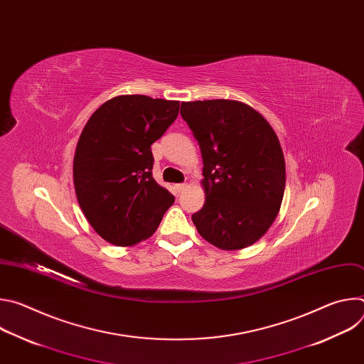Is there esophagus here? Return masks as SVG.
Wrapping results in <instances>:
<instances>
[{
	"label": "esophagus",
	"instance_id": "obj_1",
	"mask_svg": "<svg viewBox=\"0 0 364 364\" xmlns=\"http://www.w3.org/2000/svg\"><path fill=\"white\" fill-rule=\"evenodd\" d=\"M186 187H187V184H186V183H180V184H176V186H174V188H176V193H177V194H178V193H181Z\"/></svg>",
	"mask_w": 364,
	"mask_h": 364
}]
</instances>
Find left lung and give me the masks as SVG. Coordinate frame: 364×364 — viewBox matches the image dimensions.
Listing matches in <instances>:
<instances>
[{"mask_svg": "<svg viewBox=\"0 0 364 364\" xmlns=\"http://www.w3.org/2000/svg\"><path fill=\"white\" fill-rule=\"evenodd\" d=\"M180 114L203 159L205 203L191 216L197 232L225 250L253 245L277 219L285 190L275 131L237 100L181 102Z\"/></svg>", "mask_w": 364, "mask_h": 364, "instance_id": "obj_1", "label": "left lung"}]
</instances>
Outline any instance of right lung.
I'll return each mask as SVG.
<instances>
[{"label": "right lung", "instance_id": "right-lung-1", "mask_svg": "<svg viewBox=\"0 0 364 364\" xmlns=\"http://www.w3.org/2000/svg\"><path fill=\"white\" fill-rule=\"evenodd\" d=\"M178 100L122 95L86 122L73 160L80 209L95 232L131 246L157 230L174 196L152 177L151 145L176 121Z\"/></svg>", "mask_w": 364, "mask_h": 364}]
</instances>
